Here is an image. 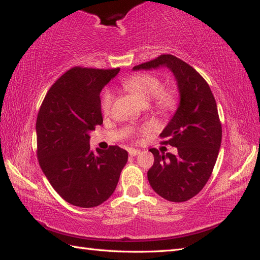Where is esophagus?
<instances>
[{
  "instance_id": "obj_1",
  "label": "esophagus",
  "mask_w": 260,
  "mask_h": 260,
  "mask_svg": "<svg viewBox=\"0 0 260 260\" xmlns=\"http://www.w3.org/2000/svg\"><path fill=\"white\" fill-rule=\"evenodd\" d=\"M128 152H129V155L131 156H138V155H140V152H141V150L140 149H129L128 150Z\"/></svg>"
}]
</instances>
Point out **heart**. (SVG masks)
<instances>
[{"instance_id":"heart-1","label":"heart","mask_w":260,"mask_h":260,"mask_svg":"<svg viewBox=\"0 0 260 260\" xmlns=\"http://www.w3.org/2000/svg\"><path fill=\"white\" fill-rule=\"evenodd\" d=\"M124 89L135 94L142 102H151L156 110L161 113H169L177 108L179 94L172 86H161L160 79L155 74L136 73L122 82ZM113 93L107 89L101 99V110L104 114L111 111Z\"/></svg>"}]
</instances>
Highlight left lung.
<instances>
[{
    "instance_id": "obj_1",
    "label": "left lung",
    "mask_w": 260,
    "mask_h": 260,
    "mask_svg": "<svg viewBox=\"0 0 260 260\" xmlns=\"http://www.w3.org/2000/svg\"><path fill=\"white\" fill-rule=\"evenodd\" d=\"M159 67L169 68L178 81L180 105L160 134L161 143L175 147L178 153L150 149L155 160L148 171V180L162 199L180 203L196 196L209 181L221 144L222 128L210 86L186 61L166 54L133 70Z\"/></svg>"
}]
</instances>
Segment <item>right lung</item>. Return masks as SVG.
<instances>
[{"mask_svg": "<svg viewBox=\"0 0 260 260\" xmlns=\"http://www.w3.org/2000/svg\"><path fill=\"white\" fill-rule=\"evenodd\" d=\"M117 69L74 67L48 90L37 118L38 159L68 203L94 208L112 195L128 153L118 146L90 149L89 133L103 124L100 93Z\"/></svg>", "mask_w": 260, "mask_h": 260, "instance_id": "obj_1", "label": "right lung"}]
</instances>
